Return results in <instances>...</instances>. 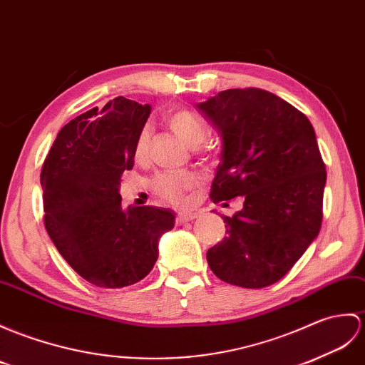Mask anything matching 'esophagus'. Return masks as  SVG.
<instances>
[{
    "label": "esophagus",
    "mask_w": 365,
    "mask_h": 365,
    "mask_svg": "<svg viewBox=\"0 0 365 365\" xmlns=\"http://www.w3.org/2000/svg\"><path fill=\"white\" fill-rule=\"evenodd\" d=\"M196 217H197V213H191V211H188V213H180V215H177V217H175V224L182 225L185 222L194 221Z\"/></svg>",
    "instance_id": "obj_1"
}]
</instances>
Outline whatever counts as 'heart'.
Wrapping results in <instances>:
<instances>
[{"label":"heart","instance_id":"heart-1","mask_svg":"<svg viewBox=\"0 0 365 365\" xmlns=\"http://www.w3.org/2000/svg\"><path fill=\"white\" fill-rule=\"evenodd\" d=\"M166 123L177 137H179L186 146L191 149L199 148L200 144L207 141L210 130L208 125L202 118L190 112L186 108L174 110L173 113L166 116ZM150 144V129L144 125L138 132L137 140L133 144V158L137 162H143L148 157ZM197 177L192 173H163L155 175L150 182V188L160 199H163L174 205H180L185 202L186 194L196 188Z\"/></svg>","mask_w":365,"mask_h":365}]
</instances>
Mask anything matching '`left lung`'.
<instances>
[{
	"mask_svg": "<svg viewBox=\"0 0 365 365\" xmlns=\"http://www.w3.org/2000/svg\"><path fill=\"white\" fill-rule=\"evenodd\" d=\"M222 138L210 197H244L227 236L207 252L213 274L259 289L283 278L322 225L327 182L316 133L300 110L261 88H232L197 104Z\"/></svg>",
	"mask_w": 365,
	"mask_h": 365,
	"instance_id": "8db88e82",
	"label": "left lung"
}]
</instances>
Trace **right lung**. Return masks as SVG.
Wrapping results in <instances>:
<instances>
[{
  "mask_svg": "<svg viewBox=\"0 0 365 365\" xmlns=\"http://www.w3.org/2000/svg\"><path fill=\"white\" fill-rule=\"evenodd\" d=\"M149 104L118 96L62 127L41 168L45 227L76 272L99 287H124L146 277L158 240L174 227L173 210H123L120 185L133 166V144Z\"/></svg>",
  "mask_w": 365,
  "mask_h": 365,
  "instance_id": "add662e5",
  "label": "right lung"
}]
</instances>
